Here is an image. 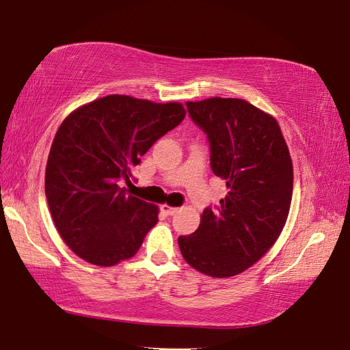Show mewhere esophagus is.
Here are the masks:
<instances>
[{"label":"esophagus","instance_id":"1","mask_svg":"<svg viewBox=\"0 0 350 350\" xmlns=\"http://www.w3.org/2000/svg\"><path fill=\"white\" fill-rule=\"evenodd\" d=\"M161 212H163L164 215L170 216V215L176 213L178 208H176V207H172V206H169V204H163V206H161Z\"/></svg>","mask_w":350,"mask_h":350}]
</instances>
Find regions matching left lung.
I'll use <instances>...</instances> for the list:
<instances>
[{"instance_id": "left-lung-1", "label": "left lung", "mask_w": 350, "mask_h": 350, "mask_svg": "<svg viewBox=\"0 0 350 350\" xmlns=\"http://www.w3.org/2000/svg\"><path fill=\"white\" fill-rule=\"evenodd\" d=\"M186 105L208 137L212 170L228 193L216 210H204L196 232L178 237V245L196 271L232 278L279 239L293 200V160L278 120L243 98Z\"/></svg>"}]
</instances>
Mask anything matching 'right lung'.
Here are the masks:
<instances>
[{
    "label": "right lung",
    "mask_w": 350,
    "mask_h": 350,
    "mask_svg": "<svg viewBox=\"0 0 350 350\" xmlns=\"http://www.w3.org/2000/svg\"><path fill=\"white\" fill-rule=\"evenodd\" d=\"M186 117L180 102L111 94L61 123L45 167V196L57 233L97 267L131 259L158 222V206L128 195L140 157Z\"/></svg>",
    "instance_id": "obj_1"
}]
</instances>
